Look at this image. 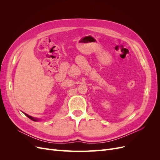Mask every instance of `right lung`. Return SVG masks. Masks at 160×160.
<instances>
[{"label": "right lung", "mask_w": 160, "mask_h": 160, "mask_svg": "<svg viewBox=\"0 0 160 160\" xmlns=\"http://www.w3.org/2000/svg\"><path fill=\"white\" fill-rule=\"evenodd\" d=\"M22 113H23L24 114H25V115L27 116V117H28V118H29L30 119L34 121V122H38V121L42 120L41 119H39V118H36L32 117V116H31V115H28V114H27V113H24V112H22Z\"/></svg>", "instance_id": "1"}]
</instances>
